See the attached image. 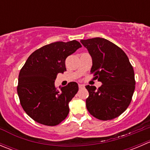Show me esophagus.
I'll return each instance as SVG.
<instances>
[{"instance_id":"34e87169","label":"esophagus","mask_w":150,"mask_h":150,"mask_svg":"<svg viewBox=\"0 0 150 150\" xmlns=\"http://www.w3.org/2000/svg\"><path fill=\"white\" fill-rule=\"evenodd\" d=\"M78 87H79V88H83L85 87V86L83 84H79L78 85Z\"/></svg>"}]
</instances>
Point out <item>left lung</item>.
<instances>
[{"label":"left lung","instance_id":"1","mask_svg":"<svg viewBox=\"0 0 150 150\" xmlns=\"http://www.w3.org/2000/svg\"><path fill=\"white\" fill-rule=\"evenodd\" d=\"M92 59L91 72L102 83L86 86L89 93L86 108L91 115L102 120L118 117L129 106L135 89L133 67L125 53L102 38L81 40Z\"/></svg>","mask_w":150,"mask_h":150}]
</instances>
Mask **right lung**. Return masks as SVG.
<instances>
[{
  "instance_id": "add662e5",
  "label": "right lung",
  "mask_w": 150,
  "mask_h": 150,
  "mask_svg": "<svg viewBox=\"0 0 150 150\" xmlns=\"http://www.w3.org/2000/svg\"><path fill=\"white\" fill-rule=\"evenodd\" d=\"M81 47L75 40L55 42L35 51L27 59L19 72L17 93L23 110L35 121L54 126L67 117L78 85L70 82L57 89L54 82L57 74L66 71L67 57Z\"/></svg>"
}]
</instances>
